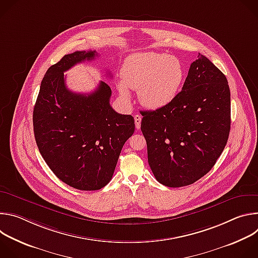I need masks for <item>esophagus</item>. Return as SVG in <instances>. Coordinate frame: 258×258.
<instances>
[{"label": "esophagus", "mask_w": 258, "mask_h": 258, "mask_svg": "<svg viewBox=\"0 0 258 258\" xmlns=\"http://www.w3.org/2000/svg\"><path fill=\"white\" fill-rule=\"evenodd\" d=\"M141 121H142L141 115H139V114L135 115V122H136V128H137V130H140V128H141Z\"/></svg>", "instance_id": "1"}]
</instances>
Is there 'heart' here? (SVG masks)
Returning <instances> with one entry per match:
<instances>
[{
    "label": "heart",
    "mask_w": 258,
    "mask_h": 258,
    "mask_svg": "<svg viewBox=\"0 0 258 258\" xmlns=\"http://www.w3.org/2000/svg\"><path fill=\"white\" fill-rule=\"evenodd\" d=\"M121 78L118 91L124 99L131 98L130 88L139 91L144 106L159 109L170 104L178 95L185 80V68L175 56L140 52L125 59Z\"/></svg>",
    "instance_id": "obj_1"
}]
</instances>
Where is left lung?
I'll list each match as a JSON object with an SVG mask.
<instances>
[{"mask_svg":"<svg viewBox=\"0 0 258 258\" xmlns=\"http://www.w3.org/2000/svg\"><path fill=\"white\" fill-rule=\"evenodd\" d=\"M141 113V131L156 179L170 188L191 185L213 167L228 142L227 78L199 54L176 98L165 107Z\"/></svg>","mask_w":258,"mask_h":258,"instance_id":"8db88e82","label":"left lung"}]
</instances>
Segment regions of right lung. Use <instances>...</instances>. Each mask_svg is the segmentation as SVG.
Returning a JSON list of instances; mask_svg holds the SVG:
<instances>
[{
  "instance_id": "right-lung-1",
  "label": "right lung",
  "mask_w": 258,
  "mask_h": 258,
  "mask_svg": "<svg viewBox=\"0 0 258 258\" xmlns=\"http://www.w3.org/2000/svg\"><path fill=\"white\" fill-rule=\"evenodd\" d=\"M96 51H77L52 65L42 81L33 108V132L40 153L68 186L95 191L111 179L126 140L135 132L132 115L110 105L111 89L100 82L91 94L68 90L64 72Z\"/></svg>"
}]
</instances>
